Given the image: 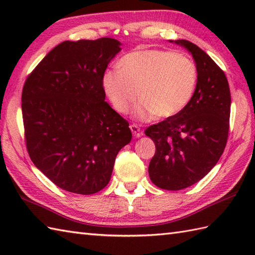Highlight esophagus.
I'll list each match as a JSON object with an SVG mask.
<instances>
[{"instance_id":"esophagus-1","label":"esophagus","mask_w":255,"mask_h":255,"mask_svg":"<svg viewBox=\"0 0 255 255\" xmlns=\"http://www.w3.org/2000/svg\"><path fill=\"white\" fill-rule=\"evenodd\" d=\"M130 130H131V132H132L134 138H139V137L142 136V131L140 130V128L137 126L136 124L130 125Z\"/></svg>"}]
</instances>
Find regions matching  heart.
I'll return each mask as SVG.
<instances>
[{
    "mask_svg": "<svg viewBox=\"0 0 255 255\" xmlns=\"http://www.w3.org/2000/svg\"><path fill=\"white\" fill-rule=\"evenodd\" d=\"M118 68L102 75V88L115 111L127 114L138 95L134 117L149 122L158 116L177 115L191 102L197 84V68L192 59L178 53L142 49L125 55Z\"/></svg>",
    "mask_w": 255,
    "mask_h": 255,
    "instance_id": "heart-1",
    "label": "heart"
}]
</instances>
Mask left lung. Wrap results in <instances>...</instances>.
Masks as SVG:
<instances>
[{
	"mask_svg": "<svg viewBox=\"0 0 255 255\" xmlns=\"http://www.w3.org/2000/svg\"><path fill=\"white\" fill-rule=\"evenodd\" d=\"M171 42L192 53L198 73L196 89L182 112L151 125L144 133L155 144L149 164L151 182L178 191L202 180L220 159L228 140L231 96L225 72L207 53L185 39Z\"/></svg>",
	"mask_w": 255,
	"mask_h": 255,
	"instance_id": "1",
	"label": "left lung"
}]
</instances>
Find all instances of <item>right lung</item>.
<instances>
[{"instance_id": "obj_1", "label": "right lung", "mask_w": 255, "mask_h": 255, "mask_svg": "<svg viewBox=\"0 0 255 255\" xmlns=\"http://www.w3.org/2000/svg\"><path fill=\"white\" fill-rule=\"evenodd\" d=\"M108 37L63 41L27 77L21 113L28 154L64 191L91 195L111 180L131 140L129 124L105 102L102 75L121 51Z\"/></svg>"}]
</instances>
